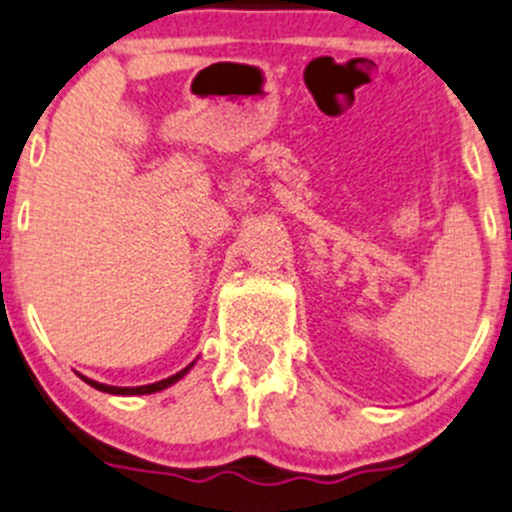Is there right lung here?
<instances>
[{
  "instance_id": "add662e5",
  "label": "right lung",
  "mask_w": 512,
  "mask_h": 512,
  "mask_svg": "<svg viewBox=\"0 0 512 512\" xmlns=\"http://www.w3.org/2000/svg\"><path fill=\"white\" fill-rule=\"evenodd\" d=\"M191 366H194V364H189V366H186V369H181L179 374L169 376V379H164V381H156V384H146V386H108V384H100V381L85 379V376H83V379H85V384H90V386H93V389H98V391H105V394H118V396L156 394V391H164V389H169L171 384H176V381H179L181 376H186V371H189Z\"/></svg>"
}]
</instances>
